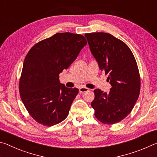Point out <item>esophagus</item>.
I'll list each match as a JSON object with an SVG mask.
<instances>
[{"mask_svg":"<svg viewBox=\"0 0 157 157\" xmlns=\"http://www.w3.org/2000/svg\"><path fill=\"white\" fill-rule=\"evenodd\" d=\"M89 91V89L88 88H86V87H81V88H79V93H85V92H87Z\"/></svg>","mask_w":157,"mask_h":157,"instance_id":"34e87169","label":"esophagus"}]
</instances>
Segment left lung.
Wrapping results in <instances>:
<instances>
[{
  "instance_id": "obj_1",
  "label": "left lung",
  "mask_w": 157,
  "mask_h": 157,
  "mask_svg": "<svg viewBox=\"0 0 157 157\" xmlns=\"http://www.w3.org/2000/svg\"><path fill=\"white\" fill-rule=\"evenodd\" d=\"M93 56L111 85L109 92L95 89L91 107L104 124H115L129 115L140 94L139 68L131 50L110 34H85Z\"/></svg>"
}]
</instances>
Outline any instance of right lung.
I'll return each mask as SVG.
<instances>
[{"label": "right lung", "instance_id": "right-lung-1", "mask_svg": "<svg viewBox=\"0 0 157 157\" xmlns=\"http://www.w3.org/2000/svg\"><path fill=\"white\" fill-rule=\"evenodd\" d=\"M87 44L81 34L57 33L36 44L23 62L19 82L21 100L39 123L50 127L68 116L79 90L59 82V73L71 66Z\"/></svg>", "mask_w": 157, "mask_h": 157}]
</instances>
